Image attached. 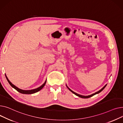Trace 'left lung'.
Wrapping results in <instances>:
<instances>
[{
    "instance_id": "obj_1",
    "label": "left lung",
    "mask_w": 123,
    "mask_h": 123,
    "mask_svg": "<svg viewBox=\"0 0 123 123\" xmlns=\"http://www.w3.org/2000/svg\"><path fill=\"white\" fill-rule=\"evenodd\" d=\"M106 85H107V84H106L104 87L101 89H100L99 91H97V92H95V93H93V94H91V95H88V96H83V95H79V94H77V93H75V92H74L73 91H72L69 88H68V86L67 85V87L68 88V89L71 92H73L74 94L75 95H76V96H78V97H80V98H90V97H92V96H94V95H95V94H98V93H99L100 92H101L104 88H105V87H106Z\"/></svg>"
}]
</instances>
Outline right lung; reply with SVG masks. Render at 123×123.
Listing matches in <instances>:
<instances>
[{"label":"right lung","mask_w":123,"mask_h":123,"mask_svg":"<svg viewBox=\"0 0 123 123\" xmlns=\"http://www.w3.org/2000/svg\"><path fill=\"white\" fill-rule=\"evenodd\" d=\"M5 76H6V78L7 79V81H8V82H9V83L10 84V85L12 86V87L14 88L15 89H16L17 91H18L19 92L22 93V94H33V93H35L36 92H37L38 91H39L40 90H41L43 87H44V86L46 84V81H47V80L45 81V82L43 83L41 86H40L38 88H37L36 89H32V90H22V89H21L19 88H18L17 87H16V86L14 85V84H13L8 79V78H7L6 74H5Z\"/></svg>","instance_id":"add662e5"}]
</instances>
